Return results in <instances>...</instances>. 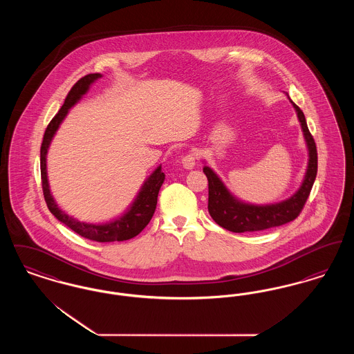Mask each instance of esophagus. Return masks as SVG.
<instances>
[{"label":"esophagus","mask_w":354,"mask_h":354,"mask_svg":"<svg viewBox=\"0 0 354 354\" xmlns=\"http://www.w3.org/2000/svg\"><path fill=\"white\" fill-rule=\"evenodd\" d=\"M182 165H183V167H185V169H194V167H195V165H196V156H195V153L189 152V153L185 155V156H183V159H182Z\"/></svg>","instance_id":"1"}]
</instances>
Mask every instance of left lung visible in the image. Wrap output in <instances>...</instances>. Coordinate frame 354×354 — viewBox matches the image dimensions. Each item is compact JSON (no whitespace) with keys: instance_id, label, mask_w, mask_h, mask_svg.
<instances>
[{"instance_id":"obj_1","label":"left lung","mask_w":354,"mask_h":354,"mask_svg":"<svg viewBox=\"0 0 354 354\" xmlns=\"http://www.w3.org/2000/svg\"><path fill=\"white\" fill-rule=\"evenodd\" d=\"M288 100L296 110L309 156L303 183L290 198L272 204L243 202L230 192L214 169L208 166L203 167V172L208 179V212L216 224L231 232L241 234L263 231L286 224L300 215L304 204L310 194L317 175L316 143L308 130L303 111L295 102L290 101L289 97Z\"/></svg>"}]
</instances>
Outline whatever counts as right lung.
Segmentation results:
<instances>
[{"label": "right lung", "instance_id": "right-lung-1", "mask_svg": "<svg viewBox=\"0 0 354 354\" xmlns=\"http://www.w3.org/2000/svg\"><path fill=\"white\" fill-rule=\"evenodd\" d=\"M100 78H102V74L100 73L87 74L84 78H81L71 87L61 110L55 114L54 118L51 119L41 145V179H42L45 202L48 204L49 211L57 219L84 239H90L93 241H100V243H110V241H123V240L133 239L134 236L139 235L143 231V228L150 223L156 208L159 189L165 182V172L162 171V166H158L151 175L145 180L138 195L135 196L134 202L130 204V207L124 211V214L107 223L94 224V223L80 221L68 215L65 211H62L58 207V204L51 195L50 185L48 179V169H46L48 150L50 147L51 140L57 133V130L59 129L64 119L66 118L68 110L74 104H77V102L82 100V97L88 91L90 86Z\"/></svg>", "mask_w": 354, "mask_h": 354}]
</instances>
